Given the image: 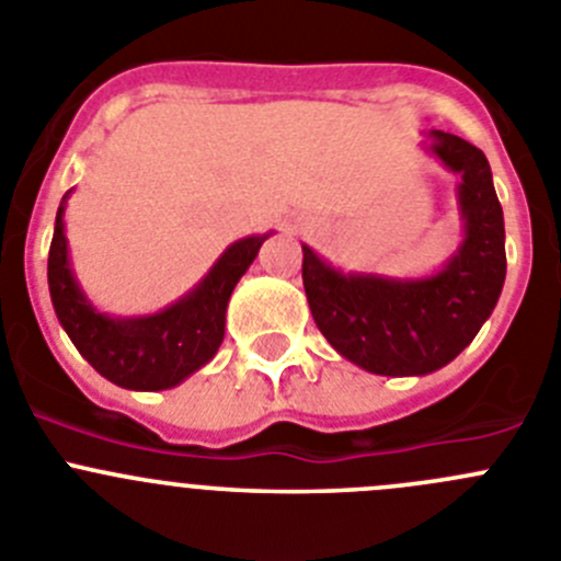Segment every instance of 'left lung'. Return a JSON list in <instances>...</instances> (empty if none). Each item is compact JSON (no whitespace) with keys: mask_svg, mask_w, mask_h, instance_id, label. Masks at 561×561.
Returning <instances> with one entry per match:
<instances>
[{"mask_svg":"<svg viewBox=\"0 0 561 561\" xmlns=\"http://www.w3.org/2000/svg\"><path fill=\"white\" fill-rule=\"evenodd\" d=\"M428 138L443 165L462 176L465 240L446 268L426 279L343 274L301 245L318 329L334 352L379 376H423L451 363L495 310L506 279L504 209L484 151L443 129Z\"/></svg>","mask_w":561,"mask_h":561,"instance_id":"1","label":"left lung"}]
</instances>
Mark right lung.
I'll use <instances>...</instances> for the list:
<instances>
[{"label":"right lung","instance_id":"1","mask_svg":"<svg viewBox=\"0 0 561 561\" xmlns=\"http://www.w3.org/2000/svg\"><path fill=\"white\" fill-rule=\"evenodd\" d=\"M68 193L57 207L46 271L60 327L77 352L113 385L127 390H169L185 381L216 357L227 327L229 296L268 234H254L229 245L209 274L162 312L113 318L93 310L68 263V240L62 232Z\"/></svg>","mask_w":561,"mask_h":561}]
</instances>
